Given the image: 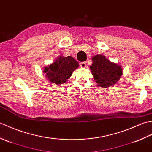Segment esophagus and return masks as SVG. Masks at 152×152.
I'll list each match as a JSON object with an SVG mask.
<instances>
[{
	"mask_svg": "<svg viewBox=\"0 0 152 152\" xmlns=\"http://www.w3.org/2000/svg\"><path fill=\"white\" fill-rule=\"evenodd\" d=\"M80 66L81 68H86L87 66V63L86 62H82L80 63Z\"/></svg>",
	"mask_w": 152,
	"mask_h": 152,
	"instance_id": "34e87169",
	"label": "esophagus"
}]
</instances>
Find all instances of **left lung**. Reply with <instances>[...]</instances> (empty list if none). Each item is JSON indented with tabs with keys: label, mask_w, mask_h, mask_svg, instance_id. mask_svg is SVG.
<instances>
[{
	"label": "left lung",
	"mask_w": 152,
	"mask_h": 152,
	"mask_svg": "<svg viewBox=\"0 0 152 152\" xmlns=\"http://www.w3.org/2000/svg\"><path fill=\"white\" fill-rule=\"evenodd\" d=\"M93 64L90 66L93 78L102 88H109L115 84L123 74L121 66L110 61L103 55H96L92 57Z\"/></svg>",
	"instance_id": "left-lung-1"
}]
</instances>
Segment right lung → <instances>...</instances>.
Listing matches in <instances>:
<instances>
[{
  "instance_id": "obj_1",
  "label": "right lung",
  "mask_w": 152,
  "mask_h": 152,
  "mask_svg": "<svg viewBox=\"0 0 152 152\" xmlns=\"http://www.w3.org/2000/svg\"><path fill=\"white\" fill-rule=\"evenodd\" d=\"M78 67V63L73 57L60 56L54 63L44 68V73H46L45 76L50 82L61 85L65 83Z\"/></svg>"
}]
</instances>
